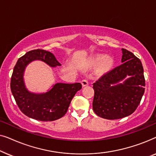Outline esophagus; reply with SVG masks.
Here are the masks:
<instances>
[{"mask_svg": "<svg viewBox=\"0 0 156 156\" xmlns=\"http://www.w3.org/2000/svg\"><path fill=\"white\" fill-rule=\"evenodd\" d=\"M82 84L83 87H85V86H87V85H89V82L88 80H86V79H84V80H83L82 81Z\"/></svg>", "mask_w": 156, "mask_h": 156, "instance_id": "34e87169", "label": "esophagus"}]
</instances>
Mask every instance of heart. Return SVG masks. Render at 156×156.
Wrapping results in <instances>:
<instances>
[{"label": "heart", "instance_id": "obj_1", "mask_svg": "<svg viewBox=\"0 0 156 156\" xmlns=\"http://www.w3.org/2000/svg\"><path fill=\"white\" fill-rule=\"evenodd\" d=\"M112 63L113 61L111 57H105V56L103 55H97V56L94 57L92 60H91V64L94 66L101 64V65H100V69H101L102 71L108 70L111 67H112Z\"/></svg>", "mask_w": 156, "mask_h": 156}]
</instances>
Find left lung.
<instances>
[{
	"mask_svg": "<svg viewBox=\"0 0 156 156\" xmlns=\"http://www.w3.org/2000/svg\"><path fill=\"white\" fill-rule=\"evenodd\" d=\"M122 64L93 84V110L103 119L114 120L133 114L144 94L146 84L141 62L126 49H122ZM127 76L129 77L120 83Z\"/></svg>",
	"mask_w": 156,
	"mask_h": 156,
	"instance_id": "left-lung-1",
	"label": "left lung"
}]
</instances>
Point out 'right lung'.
Returning a JSON list of instances; mask_svg holds the SVG:
<instances>
[{"instance_id":"right-lung-1","label":"right lung","mask_w":156,"mask_h":156,"mask_svg":"<svg viewBox=\"0 0 156 156\" xmlns=\"http://www.w3.org/2000/svg\"><path fill=\"white\" fill-rule=\"evenodd\" d=\"M36 59L50 67L60 66L54 55L43 50H33L18 59L10 80V89L19 108L30 118L42 121H52L62 117L67 112L74 96L82 89L80 83H57L48 92L31 93L25 88L23 74L26 66Z\"/></svg>"}]
</instances>
